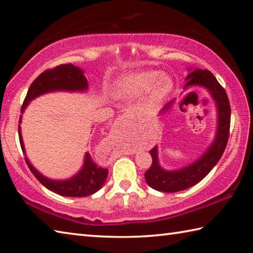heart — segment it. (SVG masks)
<instances>
[{"label":"heart","instance_id":"obj_1","mask_svg":"<svg viewBox=\"0 0 253 253\" xmlns=\"http://www.w3.org/2000/svg\"><path fill=\"white\" fill-rule=\"evenodd\" d=\"M149 87L151 100L159 101L171 92L173 80L168 74L155 70L135 72L118 81L116 93L121 96H137Z\"/></svg>","mask_w":253,"mask_h":253}]
</instances>
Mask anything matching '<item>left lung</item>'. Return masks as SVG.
Returning <instances> with one entry per match:
<instances>
[{"label": "left lung", "instance_id": "1", "mask_svg": "<svg viewBox=\"0 0 253 253\" xmlns=\"http://www.w3.org/2000/svg\"><path fill=\"white\" fill-rule=\"evenodd\" d=\"M185 88L193 85H202L210 91L211 96L216 101L218 110V127H217L216 138L211 147L206 150L199 160L192 165L176 171L163 170L158 161L157 146L149 151L152 158V163L145 173L146 182L152 189L160 192L173 193L189 189L202 181L211 171L212 168L224 153L229 138L230 129V104L225 88L222 87L212 73L209 70L196 69L186 77ZM193 92H191L192 94ZM172 102L168 103L163 107V111L170 108Z\"/></svg>", "mask_w": 253, "mask_h": 253}]
</instances>
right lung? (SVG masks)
Here are the masks:
<instances>
[{
	"instance_id": "1",
	"label": "right lung",
	"mask_w": 253,
	"mask_h": 253,
	"mask_svg": "<svg viewBox=\"0 0 253 253\" xmlns=\"http://www.w3.org/2000/svg\"><path fill=\"white\" fill-rule=\"evenodd\" d=\"M87 80L83 76V71L80 68L73 66L72 63L60 64V66H57L52 69H48V70L39 74L31 84L22 105L21 112L24 113L28 103L43 93L52 91H85L87 90ZM21 118L22 116L19 117V123H21ZM18 137L22 150L25 153L21 135V126L19 125ZM25 161H26L29 170L32 171L35 177L44 187L62 196L83 197L91 195L101 189L108 174L107 169L98 167L93 161L90 153L85 155V160H84L82 170L71 179L64 181L49 180L35 169L26 157H25Z\"/></svg>"
}]
</instances>
